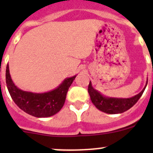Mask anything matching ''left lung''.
Returning a JSON list of instances; mask_svg holds the SVG:
<instances>
[{
    "instance_id": "left-lung-1",
    "label": "left lung",
    "mask_w": 153,
    "mask_h": 153,
    "mask_svg": "<svg viewBox=\"0 0 153 153\" xmlns=\"http://www.w3.org/2000/svg\"><path fill=\"white\" fill-rule=\"evenodd\" d=\"M148 79L146 81V86L139 94L131 97V98H113V97H104L100 92L93 89L91 82H90L88 86V93L90 94L91 101L94 106L103 113L109 114H117L122 113L126 111L134 106L140 100L143 92L146 87Z\"/></svg>"
}]
</instances>
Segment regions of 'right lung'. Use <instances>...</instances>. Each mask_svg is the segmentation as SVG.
<instances>
[{
	"label": "right lung",
	"instance_id": "right-lung-1",
	"mask_svg": "<svg viewBox=\"0 0 153 153\" xmlns=\"http://www.w3.org/2000/svg\"><path fill=\"white\" fill-rule=\"evenodd\" d=\"M76 76L65 79L57 88L44 93L24 91L14 85L7 65L6 83L12 100L20 109L38 118L49 117L60 111L65 102L67 93Z\"/></svg>",
	"mask_w": 153,
	"mask_h": 153
}]
</instances>
